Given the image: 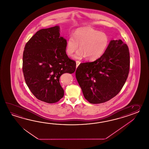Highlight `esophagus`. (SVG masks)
<instances>
[{"mask_svg":"<svg viewBox=\"0 0 149 149\" xmlns=\"http://www.w3.org/2000/svg\"><path fill=\"white\" fill-rule=\"evenodd\" d=\"M80 64V61H76V67H77V68L79 66Z\"/></svg>","mask_w":149,"mask_h":149,"instance_id":"esophagus-1","label":"esophagus"}]
</instances>
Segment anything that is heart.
Masks as SVG:
<instances>
[{
    "label": "heart",
    "mask_w": 149,
    "mask_h": 149,
    "mask_svg": "<svg viewBox=\"0 0 149 149\" xmlns=\"http://www.w3.org/2000/svg\"><path fill=\"white\" fill-rule=\"evenodd\" d=\"M109 42L108 36L104 32L94 29L86 27L77 29L73 37L68 39L65 52L69 56H72L78 50L80 51L75 55L77 59L86 57L87 60H96L104 53Z\"/></svg>",
    "instance_id": "b5f03b06"
}]
</instances>
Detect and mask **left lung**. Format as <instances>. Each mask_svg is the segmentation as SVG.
<instances>
[{
  "mask_svg": "<svg viewBox=\"0 0 149 149\" xmlns=\"http://www.w3.org/2000/svg\"><path fill=\"white\" fill-rule=\"evenodd\" d=\"M130 67L129 49L120 39L111 40L98 59L80 64L76 77L85 98L92 104L108 101L120 92Z\"/></svg>",
  "mask_w": 149,
  "mask_h": 149,
  "instance_id": "left-lung-1",
  "label": "left lung"
}]
</instances>
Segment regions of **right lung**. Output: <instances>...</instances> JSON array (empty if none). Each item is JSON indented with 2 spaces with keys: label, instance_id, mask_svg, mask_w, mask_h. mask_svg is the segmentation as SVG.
Instances as JSON below:
<instances>
[{
  "label": "right lung",
  "instance_id": "add662e5",
  "mask_svg": "<svg viewBox=\"0 0 149 149\" xmlns=\"http://www.w3.org/2000/svg\"><path fill=\"white\" fill-rule=\"evenodd\" d=\"M66 44L67 40L61 37L56 25L39 30L25 45L22 67L25 82L41 101L54 103L62 98L61 76L76 70V62L66 54Z\"/></svg>",
  "mask_w": 149,
  "mask_h": 149
}]
</instances>
